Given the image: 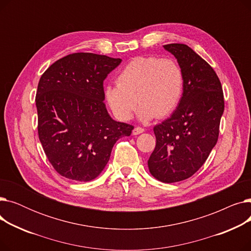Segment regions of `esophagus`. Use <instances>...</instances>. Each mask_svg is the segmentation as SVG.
Instances as JSON below:
<instances>
[{"label":"esophagus","instance_id":"1","mask_svg":"<svg viewBox=\"0 0 251 251\" xmlns=\"http://www.w3.org/2000/svg\"><path fill=\"white\" fill-rule=\"evenodd\" d=\"M143 131H144V129H143L142 127L137 126V127H135V128L133 129V131H132V134H133V135H138V134L142 133Z\"/></svg>","mask_w":251,"mask_h":251}]
</instances>
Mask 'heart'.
I'll return each instance as SVG.
<instances>
[{
	"instance_id": "heart-1",
	"label": "heart",
	"mask_w": 251,
	"mask_h": 251,
	"mask_svg": "<svg viewBox=\"0 0 251 251\" xmlns=\"http://www.w3.org/2000/svg\"><path fill=\"white\" fill-rule=\"evenodd\" d=\"M183 89L184 73L177 61L137 57L119 73L117 85L105 88V100L119 120H130L138 102L139 117L149 121L153 117L162 119L172 114L181 100Z\"/></svg>"
}]
</instances>
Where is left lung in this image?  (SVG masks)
<instances>
[{
    "mask_svg": "<svg viewBox=\"0 0 251 251\" xmlns=\"http://www.w3.org/2000/svg\"><path fill=\"white\" fill-rule=\"evenodd\" d=\"M164 48L177 58L184 89L177 109L153 127L155 148L148 161L151 175L175 183L199 171L216 146L225 108L220 79L206 61L184 44Z\"/></svg>",
    "mask_w": 251,
    "mask_h": 251,
    "instance_id": "1",
    "label": "left lung"
}]
</instances>
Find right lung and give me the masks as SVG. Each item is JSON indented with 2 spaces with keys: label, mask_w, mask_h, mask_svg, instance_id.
<instances>
[{
  "label": "right lung",
  "mask_w": 251,
  "mask_h": 251,
  "mask_svg": "<svg viewBox=\"0 0 251 251\" xmlns=\"http://www.w3.org/2000/svg\"><path fill=\"white\" fill-rule=\"evenodd\" d=\"M121 61L74 52L51 64L39 79L38 137L61 176L82 182L97 178L116 141L132 132L134 126L114 121L103 102V80Z\"/></svg>",
  "instance_id": "obj_1"
}]
</instances>
